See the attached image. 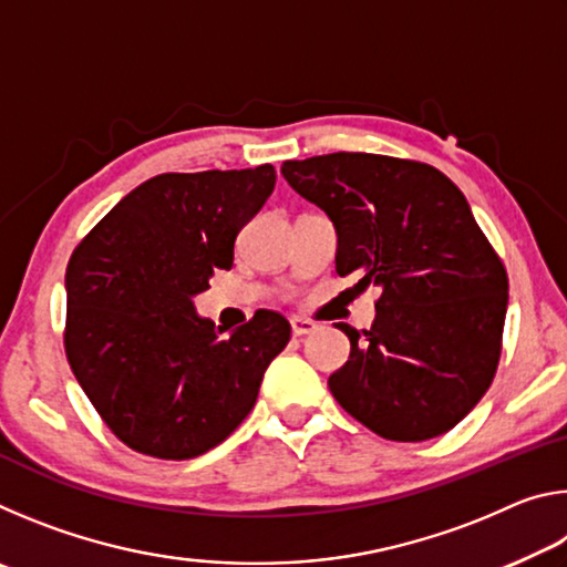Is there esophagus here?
<instances>
[{"label":"esophagus","mask_w":567,"mask_h":567,"mask_svg":"<svg viewBox=\"0 0 567 567\" xmlns=\"http://www.w3.org/2000/svg\"><path fill=\"white\" fill-rule=\"evenodd\" d=\"M318 330V322L307 320V318H292V334L295 338H305V334H310Z\"/></svg>","instance_id":"esophagus-1"}]
</instances>
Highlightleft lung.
I'll list each match as a JSON object with an SVG mask.
<instances>
[{
  "mask_svg": "<svg viewBox=\"0 0 567 567\" xmlns=\"http://www.w3.org/2000/svg\"><path fill=\"white\" fill-rule=\"evenodd\" d=\"M290 187L338 229V275L380 287L378 320L350 338L334 400L388 440L420 443L455 427L495 378L507 272L467 199L422 162L364 152L290 159Z\"/></svg>",
  "mask_w": 567,
  "mask_h": 567,
  "instance_id": "8db88e82",
  "label": "left lung"
}]
</instances>
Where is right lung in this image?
<instances>
[{
	"mask_svg": "<svg viewBox=\"0 0 567 567\" xmlns=\"http://www.w3.org/2000/svg\"><path fill=\"white\" fill-rule=\"evenodd\" d=\"M275 167L167 172L124 195L64 275L70 368L124 445L162 460L207 453L255 408L290 342L280 312L223 338L195 297L229 270L235 239L275 189Z\"/></svg>",
	"mask_w": 567,
	"mask_h": 567,
	"instance_id": "obj_1",
	"label": "right lung"
}]
</instances>
